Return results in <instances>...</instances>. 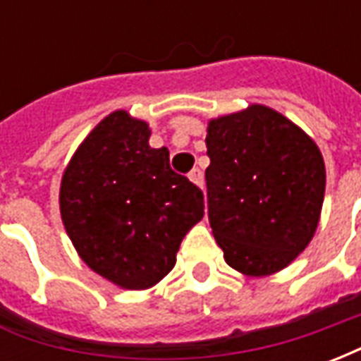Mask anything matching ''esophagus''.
<instances>
[{
  "instance_id": "obj_1",
  "label": "esophagus",
  "mask_w": 361,
  "mask_h": 361,
  "mask_svg": "<svg viewBox=\"0 0 361 361\" xmlns=\"http://www.w3.org/2000/svg\"><path fill=\"white\" fill-rule=\"evenodd\" d=\"M189 180L193 181L195 185H199V188H203V172H201L199 168H193V170L189 172Z\"/></svg>"
}]
</instances>
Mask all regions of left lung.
<instances>
[{
  "label": "left lung",
  "mask_w": 361,
  "mask_h": 361,
  "mask_svg": "<svg viewBox=\"0 0 361 361\" xmlns=\"http://www.w3.org/2000/svg\"><path fill=\"white\" fill-rule=\"evenodd\" d=\"M204 142L209 220L228 265L247 276L290 265L311 242L323 207L317 145L259 104L212 119Z\"/></svg>",
  "instance_id": "1"
}]
</instances>
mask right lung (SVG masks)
Wrapping results in <instances>:
<instances>
[{"instance_id": "obj_1", "label": "right lung", "mask_w": 361, "mask_h": 361, "mask_svg": "<svg viewBox=\"0 0 361 361\" xmlns=\"http://www.w3.org/2000/svg\"><path fill=\"white\" fill-rule=\"evenodd\" d=\"M149 126L123 110L104 118L66 168L59 209L81 259L127 290L157 284L204 214L203 191L150 149Z\"/></svg>"}]
</instances>
